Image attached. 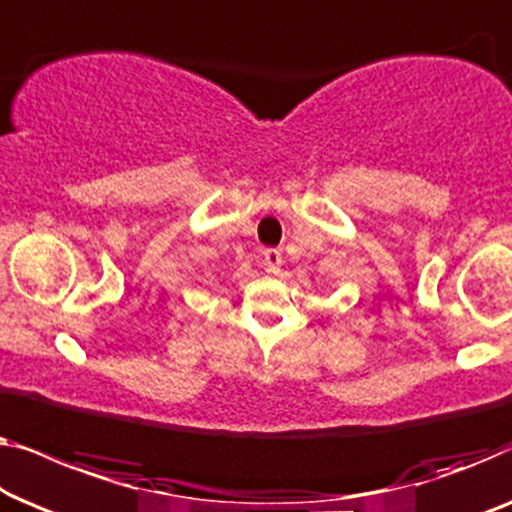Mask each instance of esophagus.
Segmentation results:
<instances>
[{"label": "esophagus", "mask_w": 512, "mask_h": 512, "mask_svg": "<svg viewBox=\"0 0 512 512\" xmlns=\"http://www.w3.org/2000/svg\"><path fill=\"white\" fill-rule=\"evenodd\" d=\"M264 266L269 273H280V266H283V255H280L278 250H266Z\"/></svg>", "instance_id": "1"}]
</instances>
